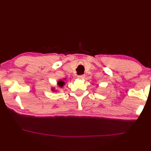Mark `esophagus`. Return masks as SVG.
<instances>
[{
  "label": "esophagus",
  "mask_w": 151,
  "mask_h": 151,
  "mask_svg": "<svg viewBox=\"0 0 151 151\" xmlns=\"http://www.w3.org/2000/svg\"><path fill=\"white\" fill-rule=\"evenodd\" d=\"M77 77H78L79 79H84V77H85V76L84 75H79V76H77Z\"/></svg>",
  "instance_id": "1"
}]
</instances>
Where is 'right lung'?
I'll return each instance as SVG.
<instances>
[{
	"instance_id": "obj_1",
	"label": "right lung",
	"mask_w": 151,
	"mask_h": 151,
	"mask_svg": "<svg viewBox=\"0 0 151 151\" xmlns=\"http://www.w3.org/2000/svg\"><path fill=\"white\" fill-rule=\"evenodd\" d=\"M65 79H66V78H64V79H63V80H62V81L60 80V81H59L58 82V83H57V85H58V88H63V86L65 84ZM52 91H56L55 90V88L52 89Z\"/></svg>"
}]
</instances>
